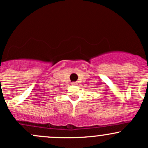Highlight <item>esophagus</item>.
<instances>
[{"label":"esophagus","mask_w":148,"mask_h":148,"mask_svg":"<svg viewBox=\"0 0 148 148\" xmlns=\"http://www.w3.org/2000/svg\"><path fill=\"white\" fill-rule=\"evenodd\" d=\"M71 84H72V85H77V82H71Z\"/></svg>","instance_id":"esophagus-1"}]
</instances>
